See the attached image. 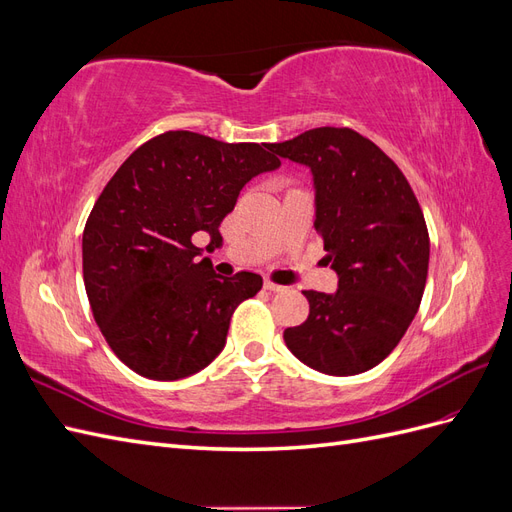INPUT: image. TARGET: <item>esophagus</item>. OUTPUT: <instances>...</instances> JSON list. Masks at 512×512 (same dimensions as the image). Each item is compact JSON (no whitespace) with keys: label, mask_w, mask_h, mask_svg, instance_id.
<instances>
[{"label":"esophagus","mask_w":512,"mask_h":512,"mask_svg":"<svg viewBox=\"0 0 512 512\" xmlns=\"http://www.w3.org/2000/svg\"><path fill=\"white\" fill-rule=\"evenodd\" d=\"M265 290H269V292H282V290H286V286H280V284H275L271 280H265Z\"/></svg>","instance_id":"1"}]
</instances>
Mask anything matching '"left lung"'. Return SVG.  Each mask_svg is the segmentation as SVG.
<instances>
[{"instance_id":"obj_1","label":"left lung","mask_w":512,"mask_h":512,"mask_svg":"<svg viewBox=\"0 0 512 512\" xmlns=\"http://www.w3.org/2000/svg\"><path fill=\"white\" fill-rule=\"evenodd\" d=\"M269 149L312 173L314 228L337 273L335 292H303L309 316L284 342L322 374H363L393 352L421 305L423 211L397 164L350 128H314Z\"/></svg>"}]
</instances>
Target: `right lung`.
<instances>
[{"label": "right lung", "instance_id": "obj_1", "mask_svg": "<svg viewBox=\"0 0 512 512\" xmlns=\"http://www.w3.org/2000/svg\"><path fill=\"white\" fill-rule=\"evenodd\" d=\"M280 164L269 143L177 130L138 147L106 183L83 232V280L104 339L136 374L181 380L224 350L232 312L262 277L218 275L194 235L222 241L243 185Z\"/></svg>", "mask_w": 512, "mask_h": 512}]
</instances>
